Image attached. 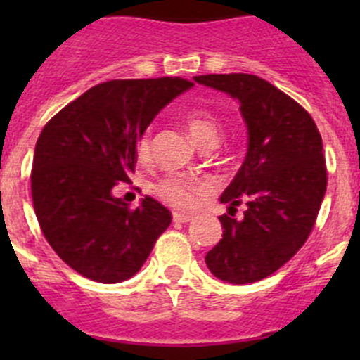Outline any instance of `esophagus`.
Wrapping results in <instances>:
<instances>
[{
  "instance_id": "esophagus-1",
  "label": "esophagus",
  "mask_w": 360,
  "mask_h": 360,
  "mask_svg": "<svg viewBox=\"0 0 360 360\" xmlns=\"http://www.w3.org/2000/svg\"><path fill=\"white\" fill-rule=\"evenodd\" d=\"M173 221H174V224H187V221H191V216L180 214V212H174Z\"/></svg>"
}]
</instances>
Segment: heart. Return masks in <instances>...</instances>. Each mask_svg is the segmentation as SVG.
Segmentation results:
<instances>
[{
  "label": "heart",
  "mask_w": 360,
  "mask_h": 360,
  "mask_svg": "<svg viewBox=\"0 0 360 360\" xmlns=\"http://www.w3.org/2000/svg\"><path fill=\"white\" fill-rule=\"evenodd\" d=\"M186 128L189 131L191 139L196 144H203L205 141H218L219 135V122L205 108H195V110L187 111L184 117ZM149 133H142L136 141L135 151L139 160H146L149 155ZM153 193L162 200V202L169 203L174 209H191L195 203V196L203 189V184L198 180H193L184 174H167L160 178L157 184H153Z\"/></svg>",
  "instance_id": "obj_1"
}]
</instances>
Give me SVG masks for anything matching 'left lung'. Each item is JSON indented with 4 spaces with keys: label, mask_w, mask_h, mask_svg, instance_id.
Returning <instances> with one entry per match:
<instances>
[{
    "label": "left lung",
    "mask_w": 360,
    "mask_h": 360,
    "mask_svg": "<svg viewBox=\"0 0 360 360\" xmlns=\"http://www.w3.org/2000/svg\"><path fill=\"white\" fill-rule=\"evenodd\" d=\"M196 82L240 101L249 129L243 165L219 198L229 214L241 201V222L219 216L224 234L205 256L221 281L247 285L269 278L310 236L326 193V162L316 122L301 104L250 73H209Z\"/></svg>",
    "instance_id": "1"
}]
</instances>
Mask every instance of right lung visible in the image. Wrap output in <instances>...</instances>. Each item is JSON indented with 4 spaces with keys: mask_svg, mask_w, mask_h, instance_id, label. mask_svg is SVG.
<instances>
[{
    "mask_svg": "<svg viewBox=\"0 0 360 360\" xmlns=\"http://www.w3.org/2000/svg\"><path fill=\"white\" fill-rule=\"evenodd\" d=\"M193 82L182 77L115 79L77 97L46 122L32 164V202L44 238L68 266L98 283L135 276L171 212L142 198L113 196L131 182L139 136Z\"/></svg>",
    "mask_w": 360,
    "mask_h": 360,
    "instance_id": "obj_1",
    "label": "right lung"
}]
</instances>
